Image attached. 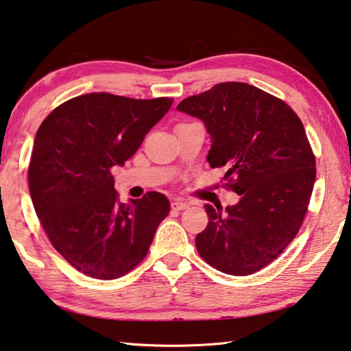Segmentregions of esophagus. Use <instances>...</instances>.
<instances>
[{"label": "esophagus", "instance_id": "esophagus-1", "mask_svg": "<svg viewBox=\"0 0 351 351\" xmlns=\"http://www.w3.org/2000/svg\"><path fill=\"white\" fill-rule=\"evenodd\" d=\"M189 207V203H186V201H171V209L173 210H184L187 209Z\"/></svg>", "mask_w": 351, "mask_h": 351}]
</instances>
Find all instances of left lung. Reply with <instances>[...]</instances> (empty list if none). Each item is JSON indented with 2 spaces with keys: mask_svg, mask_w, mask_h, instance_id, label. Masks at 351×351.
<instances>
[{
  "mask_svg": "<svg viewBox=\"0 0 351 351\" xmlns=\"http://www.w3.org/2000/svg\"><path fill=\"white\" fill-rule=\"evenodd\" d=\"M176 110L204 123L207 161L228 169L224 180L240 195L224 210L204 206L209 224L195 239L199 255L224 274L260 271L293 241L310 204L316 159L300 119L283 100L241 82L218 83Z\"/></svg>",
  "mask_w": 351,
  "mask_h": 351,
  "instance_id": "left-lung-1",
  "label": "left lung"
}]
</instances>
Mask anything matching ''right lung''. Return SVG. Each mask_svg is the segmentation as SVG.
I'll list each match as a JSON object with an SVG mask.
<instances>
[{"label":"right lung","instance_id":"1","mask_svg":"<svg viewBox=\"0 0 351 351\" xmlns=\"http://www.w3.org/2000/svg\"><path fill=\"white\" fill-rule=\"evenodd\" d=\"M173 99L91 93L62 104L35 134L29 164L34 209L58 252L83 274L125 276L169 215L165 195L121 203L110 170L125 164Z\"/></svg>","mask_w":351,"mask_h":351}]
</instances>
